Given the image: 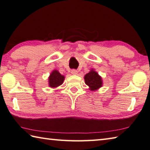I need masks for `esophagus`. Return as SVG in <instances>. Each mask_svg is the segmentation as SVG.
<instances>
[{
  "label": "esophagus",
  "instance_id": "obj_1",
  "mask_svg": "<svg viewBox=\"0 0 150 150\" xmlns=\"http://www.w3.org/2000/svg\"><path fill=\"white\" fill-rule=\"evenodd\" d=\"M71 74H73V75H76V74H78V71H77V70H75V69H73V70H72V71H71Z\"/></svg>",
  "mask_w": 150,
  "mask_h": 150
}]
</instances>
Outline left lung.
Returning a JSON list of instances; mask_svg holds the SVG:
<instances>
[{"instance_id": "8db88e82", "label": "left lung", "mask_w": 150, "mask_h": 150, "mask_svg": "<svg viewBox=\"0 0 150 150\" xmlns=\"http://www.w3.org/2000/svg\"><path fill=\"white\" fill-rule=\"evenodd\" d=\"M84 79L85 84L87 85L90 87L91 90H96L98 88L102 87V78H101L100 76L96 72L93 71V70H91L90 72L87 73L85 76Z\"/></svg>"}]
</instances>
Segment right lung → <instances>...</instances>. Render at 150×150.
Segmentation results:
<instances>
[{"instance_id":"1","label":"right lung","mask_w":150,"mask_h":150,"mask_svg":"<svg viewBox=\"0 0 150 150\" xmlns=\"http://www.w3.org/2000/svg\"><path fill=\"white\" fill-rule=\"evenodd\" d=\"M63 76L61 75L57 71H54L49 77V85L51 87H57L63 83L64 81Z\"/></svg>"}]
</instances>
